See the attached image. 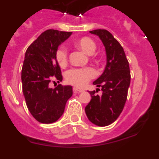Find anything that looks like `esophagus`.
I'll list each match as a JSON object with an SVG mask.
<instances>
[{"label": "esophagus", "instance_id": "obj_1", "mask_svg": "<svg viewBox=\"0 0 159 159\" xmlns=\"http://www.w3.org/2000/svg\"><path fill=\"white\" fill-rule=\"evenodd\" d=\"M73 92H75V93H80V92H84V90L77 88H73Z\"/></svg>", "mask_w": 159, "mask_h": 159}]
</instances>
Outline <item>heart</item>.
Listing matches in <instances>:
<instances>
[{
    "mask_svg": "<svg viewBox=\"0 0 159 159\" xmlns=\"http://www.w3.org/2000/svg\"><path fill=\"white\" fill-rule=\"evenodd\" d=\"M75 45L88 55H92L96 48V44L92 39L89 37H82L75 42ZM56 60L61 67L67 64L68 56L65 47L61 46L56 52ZM96 75V72L92 67L84 68H71L65 74L66 81L69 84L78 88L84 87Z\"/></svg>",
    "mask_w": 159,
    "mask_h": 159,
    "instance_id": "heart-1",
    "label": "heart"
}]
</instances>
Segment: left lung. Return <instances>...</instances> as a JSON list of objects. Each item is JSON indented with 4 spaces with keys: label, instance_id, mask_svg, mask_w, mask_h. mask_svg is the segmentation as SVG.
Masks as SVG:
<instances>
[{
    "label": "left lung",
    "instance_id": "1",
    "mask_svg": "<svg viewBox=\"0 0 159 159\" xmlns=\"http://www.w3.org/2000/svg\"><path fill=\"white\" fill-rule=\"evenodd\" d=\"M90 32L102 40L106 49L107 64L101 76L93 83L101 88L102 95H95V91L89 92L92 99L85 112L92 123L106 127L116 121L123 111L130 86V67L123 47L110 32L96 29Z\"/></svg>",
    "mask_w": 159,
    "mask_h": 159
}]
</instances>
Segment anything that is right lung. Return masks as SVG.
<instances>
[{"label":"right lung","mask_w":159,"mask_h":159,"mask_svg":"<svg viewBox=\"0 0 159 159\" xmlns=\"http://www.w3.org/2000/svg\"><path fill=\"white\" fill-rule=\"evenodd\" d=\"M72 32L48 29L28 48L21 71L22 90L28 109L41 123H52L63 115L67 99L72 95V87L59 84L51 88L54 80L60 83L63 77L56 60L60 43Z\"/></svg>","instance_id":"right-lung-1"}]
</instances>
